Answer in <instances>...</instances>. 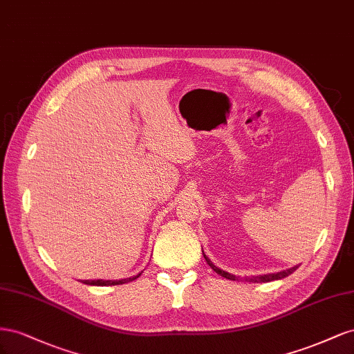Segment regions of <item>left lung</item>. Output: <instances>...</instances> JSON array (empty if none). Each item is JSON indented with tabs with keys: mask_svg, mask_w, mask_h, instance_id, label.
I'll return each mask as SVG.
<instances>
[{
	"mask_svg": "<svg viewBox=\"0 0 354 354\" xmlns=\"http://www.w3.org/2000/svg\"><path fill=\"white\" fill-rule=\"evenodd\" d=\"M203 257H205V259H206V262L207 264L210 266V268L214 270L215 272H218L219 276H222V277H225V279H230V280H239V277L237 276H234V274H231V272H228V271H224V270H221V268H218L214 262H212L206 255H205V252H203ZM299 266H295V267H290V268H288V270H281V271H277V272H270V274H262V276H252V277H246L245 280L246 281H257V283H261V281H272V280H280V279H283V277H286V276H289V274H292V272H294L297 268H298Z\"/></svg>",
	"mask_w": 354,
	"mask_h": 354,
	"instance_id": "obj_1",
	"label": "left lung"
}]
</instances>
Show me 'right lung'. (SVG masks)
Segmentation results:
<instances>
[{
    "mask_svg": "<svg viewBox=\"0 0 354 354\" xmlns=\"http://www.w3.org/2000/svg\"><path fill=\"white\" fill-rule=\"evenodd\" d=\"M140 276V272L133 277H127V279H121V280H102V279H97V280H83V283L90 285V286H115V285H124L129 283V281H132L135 279H138Z\"/></svg>",
    "mask_w": 354,
    "mask_h": 354,
    "instance_id": "obj_1",
    "label": "right lung"
}]
</instances>
